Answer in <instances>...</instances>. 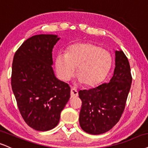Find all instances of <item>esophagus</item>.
I'll return each mask as SVG.
<instances>
[{
	"mask_svg": "<svg viewBox=\"0 0 148 148\" xmlns=\"http://www.w3.org/2000/svg\"><path fill=\"white\" fill-rule=\"evenodd\" d=\"M78 96H79V93H78L77 90L75 88L71 89V97L74 98L78 97Z\"/></svg>",
	"mask_w": 148,
	"mask_h": 148,
	"instance_id": "1",
	"label": "esophagus"
}]
</instances>
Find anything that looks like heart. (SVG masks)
Returning a JSON list of instances; mask_svg holds the SVG:
<instances>
[{"label":"heart","instance_id":"obj_1","mask_svg":"<svg viewBox=\"0 0 148 148\" xmlns=\"http://www.w3.org/2000/svg\"><path fill=\"white\" fill-rule=\"evenodd\" d=\"M111 65L110 53L89 42L71 45L66 54H59L55 60L56 74L60 79L69 81L78 66V81L90 87L99 84L106 78Z\"/></svg>","mask_w":148,"mask_h":148}]
</instances>
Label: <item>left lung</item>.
Returning a JSON list of instances; mask_svg holds the SVG:
<instances>
[{
  "instance_id": "left-lung-1",
  "label": "left lung",
  "mask_w": 148,
  "mask_h": 148,
  "mask_svg": "<svg viewBox=\"0 0 148 148\" xmlns=\"http://www.w3.org/2000/svg\"><path fill=\"white\" fill-rule=\"evenodd\" d=\"M132 80L127 58L121 49L115 51V67L110 81L79 92L82 100L79 123L83 131L101 134L117 123L125 109Z\"/></svg>"
}]
</instances>
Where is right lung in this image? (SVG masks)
<instances>
[{
    "label": "right lung",
    "mask_w": 148,
    "mask_h": 148,
    "mask_svg": "<svg viewBox=\"0 0 148 148\" xmlns=\"http://www.w3.org/2000/svg\"><path fill=\"white\" fill-rule=\"evenodd\" d=\"M60 37L38 34L30 37L15 53L12 88L19 111L29 127L37 131L54 128L70 98V88L56 77L52 51Z\"/></svg>",
    "instance_id": "right-lung-1"
}]
</instances>
